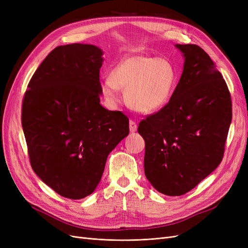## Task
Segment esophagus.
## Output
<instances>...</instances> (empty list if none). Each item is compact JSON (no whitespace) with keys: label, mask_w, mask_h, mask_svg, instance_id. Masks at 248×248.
<instances>
[{"label":"esophagus","mask_w":248,"mask_h":248,"mask_svg":"<svg viewBox=\"0 0 248 248\" xmlns=\"http://www.w3.org/2000/svg\"><path fill=\"white\" fill-rule=\"evenodd\" d=\"M138 129V124L136 121H133V120H130L129 121V130L130 132H136Z\"/></svg>","instance_id":"34e87169"}]
</instances>
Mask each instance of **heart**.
I'll list each match as a JSON object with an SVG mask.
<instances>
[{
  "mask_svg": "<svg viewBox=\"0 0 248 248\" xmlns=\"http://www.w3.org/2000/svg\"><path fill=\"white\" fill-rule=\"evenodd\" d=\"M177 82L175 67L168 60L132 54L123 58L110 76L101 80L100 89L104 98L111 104L120 101V89L125 90L129 106L149 114L167 106Z\"/></svg>",
  "mask_w": 248,
  "mask_h": 248,
  "instance_id": "b5f03b06",
  "label": "heart"
}]
</instances>
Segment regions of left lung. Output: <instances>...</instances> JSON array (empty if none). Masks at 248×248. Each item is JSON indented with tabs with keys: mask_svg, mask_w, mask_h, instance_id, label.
I'll use <instances>...</instances> for the list:
<instances>
[{
	"mask_svg": "<svg viewBox=\"0 0 248 248\" xmlns=\"http://www.w3.org/2000/svg\"><path fill=\"white\" fill-rule=\"evenodd\" d=\"M176 47L185 62L171 98L138 128L145 175L170 197L190 191L219 166L232 122L230 91L207 52L196 44Z\"/></svg>",
	"mask_w": 248,
	"mask_h": 248,
	"instance_id": "1",
	"label": "left lung"
}]
</instances>
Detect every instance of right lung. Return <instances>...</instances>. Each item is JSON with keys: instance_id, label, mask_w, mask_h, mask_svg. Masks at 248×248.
Returning <instances> with one entry per match:
<instances>
[{"instance_id": "obj_1", "label": "right lung", "mask_w": 248, "mask_h": 248, "mask_svg": "<svg viewBox=\"0 0 248 248\" xmlns=\"http://www.w3.org/2000/svg\"><path fill=\"white\" fill-rule=\"evenodd\" d=\"M102 54L99 47L81 43L52 49L22 100L31 167L67 199H84L95 190L108 154L129 133V119L100 104Z\"/></svg>"}]
</instances>
